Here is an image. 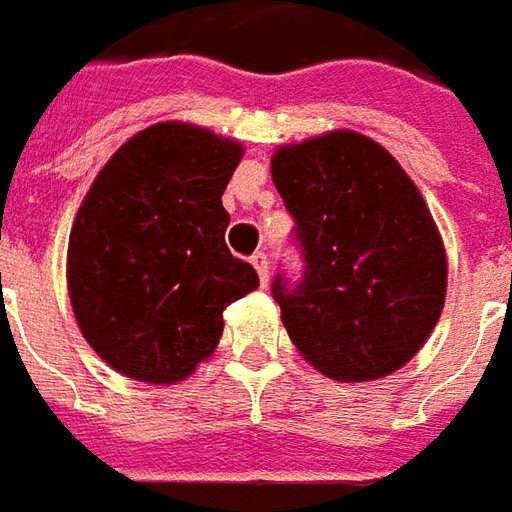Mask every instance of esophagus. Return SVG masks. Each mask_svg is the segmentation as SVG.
Wrapping results in <instances>:
<instances>
[{
    "label": "esophagus",
    "instance_id": "34e87169",
    "mask_svg": "<svg viewBox=\"0 0 512 512\" xmlns=\"http://www.w3.org/2000/svg\"><path fill=\"white\" fill-rule=\"evenodd\" d=\"M250 264L256 267L259 281H262V284H267V276H270V262H267V253H264V250H256V253L250 256Z\"/></svg>",
    "mask_w": 512,
    "mask_h": 512
}]
</instances>
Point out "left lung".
<instances>
[{"mask_svg":"<svg viewBox=\"0 0 512 512\" xmlns=\"http://www.w3.org/2000/svg\"><path fill=\"white\" fill-rule=\"evenodd\" d=\"M273 183L303 259L298 281L278 273L273 298L303 359L337 382L410 362L443 312L446 253L407 172L382 144L334 130L281 147Z\"/></svg>","mask_w":512,"mask_h":512,"instance_id":"left-lung-1","label":"left lung"}]
</instances>
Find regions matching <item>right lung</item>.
Segmentation results:
<instances>
[{
    "instance_id": "obj_1",
    "label": "right lung",
    "mask_w": 512,
    "mask_h": 512,
    "mask_svg": "<svg viewBox=\"0 0 512 512\" xmlns=\"http://www.w3.org/2000/svg\"><path fill=\"white\" fill-rule=\"evenodd\" d=\"M242 147L161 122L91 183L69 236V298L88 345L130 379L175 384L209 357L228 303L259 287L225 245L222 192Z\"/></svg>"
}]
</instances>
